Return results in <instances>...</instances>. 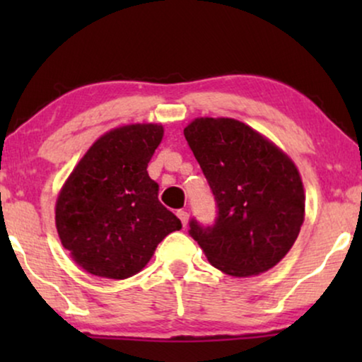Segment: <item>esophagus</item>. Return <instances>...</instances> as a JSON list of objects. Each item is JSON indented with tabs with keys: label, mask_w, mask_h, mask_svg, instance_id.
<instances>
[{
	"label": "esophagus",
	"mask_w": 362,
	"mask_h": 362,
	"mask_svg": "<svg viewBox=\"0 0 362 362\" xmlns=\"http://www.w3.org/2000/svg\"><path fill=\"white\" fill-rule=\"evenodd\" d=\"M177 217H180L181 224L186 227V224H187V221H189V214H187V212H186V211H177Z\"/></svg>",
	"instance_id": "obj_1"
}]
</instances>
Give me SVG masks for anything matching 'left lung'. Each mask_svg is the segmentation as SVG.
I'll list each match as a JSON object with an SVG mask.
<instances>
[{"label":"left lung","instance_id":"8db88e82","mask_svg":"<svg viewBox=\"0 0 362 362\" xmlns=\"http://www.w3.org/2000/svg\"><path fill=\"white\" fill-rule=\"evenodd\" d=\"M185 136L217 207L212 224L192 217L189 235L227 275H259L275 267L305 219L303 185L293 161L234 118H196Z\"/></svg>","mask_w":362,"mask_h":362}]
</instances>
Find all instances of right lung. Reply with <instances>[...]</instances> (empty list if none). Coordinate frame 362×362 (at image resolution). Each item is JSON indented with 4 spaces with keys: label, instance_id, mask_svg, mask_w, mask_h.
I'll return each mask as SVG.
<instances>
[{
    "label": "right lung",
    "instance_id": "add662e5",
    "mask_svg": "<svg viewBox=\"0 0 362 362\" xmlns=\"http://www.w3.org/2000/svg\"><path fill=\"white\" fill-rule=\"evenodd\" d=\"M163 127L127 125L93 143L64 185L56 204L62 245L92 275L123 280L150 262L181 221L158 199L148 163Z\"/></svg>",
    "mask_w": 362,
    "mask_h": 362
}]
</instances>
